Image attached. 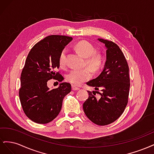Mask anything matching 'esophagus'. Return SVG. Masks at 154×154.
Here are the masks:
<instances>
[{
	"mask_svg": "<svg viewBox=\"0 0 154 154\" xmlns=\"http://www.w3.org/2000/svg\"><path fill=\"white\" fill-rule=\"evenodd\" d=\"M72 91H78V90H80V88L76 87V86H75V85H72Z\"/></svg>",
	"mask_w": 154,
	"mask_h": 154,
	"instance_id": "obj_1",
	"label": "esophagus"
}]
</instances>
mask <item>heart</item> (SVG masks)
I'll use <instances>...</instances> for the list:
<instances>
[{"instance_id": "1", "label": "heart", "mask_w": 154, "mask_h": 154, "mask_svg": "<svg viewBox=\"0 0 154 154\" xmlns=\"http://www.w3.org/2000/svg\"><path fill=\"white\" fill-rule=\"evenodd\" d=\"M75 49L83 57L86 58V64L93 71L96 72L100 71L103 65L104 59L101 53L96 52L94 45L86 40H82L76 44ZM67 52V49L64 48L59 55L58 62L61 67H65L66 66ZM90 69L86 67L72 69L67 74L66 80L74 85H80L91 78L92 72Z\"/></svg>"}]
</instances>
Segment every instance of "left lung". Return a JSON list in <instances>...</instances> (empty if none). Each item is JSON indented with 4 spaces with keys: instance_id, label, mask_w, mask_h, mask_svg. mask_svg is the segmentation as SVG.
Here are the masks:
<instances>
[{
    "instance_id": "left-lung-1",
    "label": "left lung",
    "mask_w": 154,
    "mask_h": 154,
    "mask_svg": "<svg viewBox=\"0 0 154 154\" xmlns=\"http://www.w3.org/2000/svg\"><path fill=\"white\" fill-rule=\"evenodd\" d=\"M98 40L107 49L106 60L100 75L87 85L94 87L96 91L100 89L101 92H96L101 97L97 100L96 93L88 91L89 96L83 108L92 122L104 126L114 122L123 113L128 103L130 83L128 65L119 46L112 41Z\"/></svg>"
}]
</instances>
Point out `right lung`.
Returning <instances> with one entry per match:
<instances>
[{
    "label": "right lung",
    "instance_id": "right-lung-1",
    "mask_svg": "<svg viewBox=\"0 0 154 154\" xmlns=\"http://www.w3.org/2000/svg\"><path fill=\"white\" fill-rule=\"evenodd\" d=\"M72 40L67 36H48L36 43L27 55L21 73L19 97L25 114L36 123L46 124L57 118L64 97L71 91V84L66 82L51 90L48 82L63 80L57 71L58 58Z\"/></svg>",
    "mask_w": 154,
    "mask_h": 154
}]
</instances>
